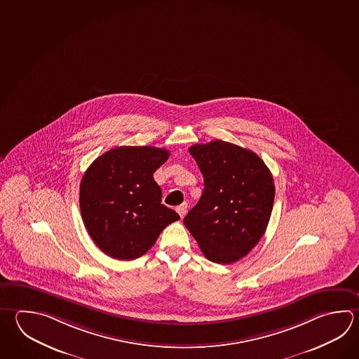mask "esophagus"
Returning a JSON list of instances; mask_svg holds the SVG:
<instances>
[{
	"mask_svg": "<svg viewBox=\"0 0 359 359\" xmlns=\"http://www.w3.org/2000/svg\"><path fill=\"white\" fill-rule=\"evenodd\" d=\"M187 208H188V204H180V205H177V207H176V212L179 213V216L184 217L185 212H187Z\"/></svg>",
	"mask_w": 359,
	"mask_h": 359,
	"instance_id": "34e87169",
	"label": "esophagus"
}]
</instances>
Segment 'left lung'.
I'll use <instances>...</instances> for the list:
<instances>
[{"label":"left lung","instance_id":"1","mask_svg":"<svg viewBox=\"0 0 359 359\" xmlns=\"http://www.w3.org/2000/svg\"><path fill=\"white\" fill-rule=\"evenodd\" d=\"M204 189L184 224L210 262L231 264L246 257L264 235L274 203V182L250 149L224 141L189 149Z\"/></svg>","mask_w":359,"mask_h":359}]
</instances>
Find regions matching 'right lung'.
<instances>
[{
	"mask_svg": "<svg viewBox=\"0 0 359 359\" xmlns=\"http://www.w3.org/2000/svg\"><path fill=\"white\" fill-rule=\"evenodd\" d=\"M168 149L122 146L99 156L80 184V210L96 246L118 260L142 257L180 217L161 204L154 172Z\"/></svg>",
	"mask_w": 359,
	"mask_h": 359,
	"instance_id": "obj_1",
	"label": "right lung"
}]
</instances>
